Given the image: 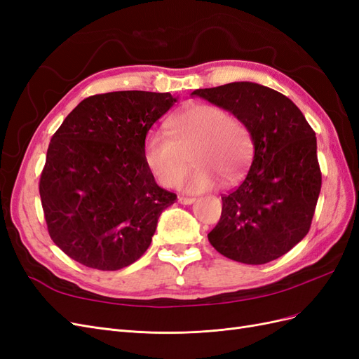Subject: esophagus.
<instances>
[{
  "label": "esophagus",
  "mask_w": 359,
  "mask_h": 359,
  "mask_svg": "<svg viewBox=\"0 0 359 359\" xmlns=\"http://www.w3.org/2000/svg\"><path fill=\"white\" fill-rule=\"evenodd\" d=\"M194 201H196L194 198H184V196H180V198H178V202H180L181 205H191Z\"/></svg>",
  "instance_id": "1"
}]
</instances>
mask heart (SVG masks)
<instances>
[{"instance_id":"b5f03b06","label":"heart","mask_w":359,"mask_h":359,"mask_svg":"<svg viewBox=\"0 0 359 359\" xmlns=\"http://www.w3.org/2000/svg\"><path fill=\"white\" fill-rule=\"evenodd\" d=\"M168 133L149 132L144 144L147 166L165 187H177L189 166L193 151L196 166L184 189L189 193L211 190L220 178L231 184L240 178L252 157L248 128L219 106L194 104L168 119Z\"/></svg>"}]
</instances>
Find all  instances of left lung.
I'll list each match as a JSON object with an SVG mask.
<instances>
[{"instance_id": "left-lung-1", "label": "left lung", "mask_w": 359, "mask_h": 359, "mask_svg": "<svg viewBox=\"0 0 359 359\" xmlns=\"http://www.w3.org/2000/svg\"><path fill=\"white\" fill-rule=\"evenodd\" d=\"M248 128L255 148L245 180L222 198L220 222L208 233L220 255L262 265L309 233L322 186L316 135L298 106L255 82L193 91Z\"/></svg>"}]
</instances>
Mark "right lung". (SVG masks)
Masks as SVG:
<instances>
[{"label": "right lung", "mask_w": 359, "mask_h": 359, "mask_svg": "<svg viewBox=\"0 0 359 359\" xmlns=\"http://www.w3.org/2000/svg\"><path fill=\"white\" fill-rule=\"evenodd\" d=\"M169 93L115 91L82 100L52 136L40 177L48 231L88 268L132 265L177 199L147 166V133L175 104Z\"/></svg>", "instance_id": "1"}]
</instances>
